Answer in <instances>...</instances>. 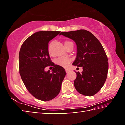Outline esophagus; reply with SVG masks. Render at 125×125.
<instances>
[{"label":"esophagus","mask_w":125,"mask_h":125,"mask_svg":"<svg viewBox=\"0 0 125 125\" xmlns=\"http://www.w3.org/2000/svg\"><path fill=\"white\" fill-rule=\"evenodd\" d=\"M65 72H66V73H69V72H70V71H69V69H65Z\"/></svg>","instance_id":"1"}]
</instances>
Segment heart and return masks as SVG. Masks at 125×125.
<instances>
[{"instance_id":"heart-1","label":"heart","mask_w":125,"mask_h":125,"mask_svg":"<svg viewBox=\"0 0 125 125\" xmlns=\"http://www.w3.org/2000/svg\"><path fill=\"white\" fill-rule=\"evenodd\" d=\"M70 41H65V45H66L67 43H68ZM48 51L49 53L51 54V50L50 46H48ZM71 59L69 57H59L57 59H56L55 61V63L56 64H57L60 66L63 67H67L69 63L71 62Z\"/></svg>"}]
</instances>
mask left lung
I'll use <instances>...</instances> for the list:
<instances>
[{"mask_svg":"<svg viewBox=\"0 0 125 125\" xmlns=\"http://www.w3.org/2000/svg\"><path fill=\"white\" fill-rule=\"evenodd\" d=\"M61 35L72 39L77 45V57L73 64L82 67L83 71L76 72V90L83 95H94L103 87L107 76L109 63L104 49L97 38L86 30L62 32Z\"/></svg>","mask_w":125,"mask_h":125,"instance_id":"1","label":"left lung"}]
</instances>
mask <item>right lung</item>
<instances>
[{
	"mask_svg": "<svg viewBox=\"0 0 125 125\" xmlns=\"http://www.w3.org/2000/svg\"><path fill=\"white\" fill-rule=\"evenodd\" d=\"M60 31H39L25 40L20 48L19 61L21 78L29 93L39 100L49 101L58 95L66 74L65 69L51 62L48 42ZM53 66L52 73L44 71ZM53 68V67H52Z\"/></svg>",
	"mask_w": 125,
	"mask_h": 125,
	"instance_id": "1",
	"label": "right lung"
}]
</instances>
